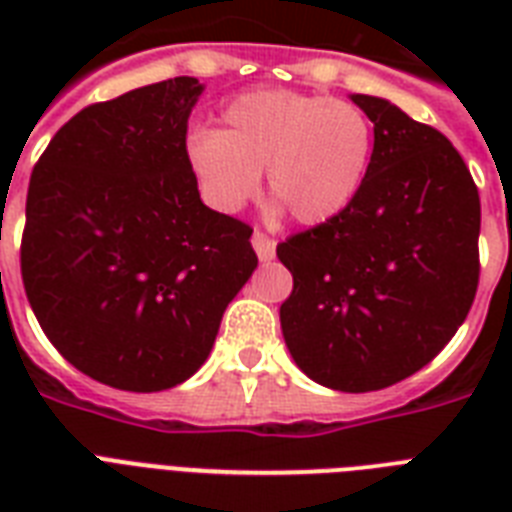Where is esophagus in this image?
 <instances>
[{
	"mask_svg": "<svg viewBox=\"0 0 512 512\" xmlns=\"http://www.w3.org/2000/svg\"><path fill=\"white\" fill-rule=\"evenodd\" d=\"M252 247H255L257 257H260L263 263H268V260L276 257V241H273L271 236H265L263 231L252 233Z\"/></svg>",
	"mask_w": 512,
	"mask_h": 512,
	"instance_id": "1",
	"label": "esophagus"
}]
</instances>
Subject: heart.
Returning a JSON list of instances; mask_svg holds the SVG:
<instances>
[{
    "label": "heart",
    "mask_w": 512,
    "mask_h": 512,
    "mask_svg": "<svg viewBox=\"0 0 512 512\" xmlns=\"http://www.w3.org/2000/svg\"><path fill=\"white\" fill-rule=\"evenodd\" d=\"M220 122L185 140V164L217 212L255 199L263 170L273 199L303 225L337 217L364 185L372 122L348 100L257 90L231 100Z\"/></svg>",
    "instance_id": "1"
}]
</instances>
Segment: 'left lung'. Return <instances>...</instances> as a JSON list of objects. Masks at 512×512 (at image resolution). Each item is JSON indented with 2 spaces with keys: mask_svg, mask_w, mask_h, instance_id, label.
I'll return each instance as SVG.
<instances>
[{
  "mask_svg": "<svg viewBox=\"0 0 512 512\" xmlns=\"http://www.w3.org/2000/svg\"><path fill=\"white\" fill-rule=\"evenodd\" d=\"M353 103L374 122L366 180L340 215L276 247L295 281L279 316L311 380L369 393L420 372L468 316L481 199L436 127L372 95Z\"/></svg>",
  "mask_w": 512,
  "mask_h": 512,
  "instance_id": "obj_1",
  "label": "left lung"
}]
</instances>
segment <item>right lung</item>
I'll return each mask as SVG.
<instances>
[{
    "label": "right lung",
    "instance_id": "1",
    "mask_svg": "<svg viewBox=\"0 0 512 512\" xmlns=\"http://www.w3.org/2000/svg\"><path fill=\"white\" fill-rule=\"evenodd\" d=\"M199 79L71 116L26 196L20 276L39 327L92 380L154 393L207 361L252 271V228L209 209L185 164Z\"/></svg>",
    "mask_w": 512,
    "mask_h": 512
}]
</instances>
